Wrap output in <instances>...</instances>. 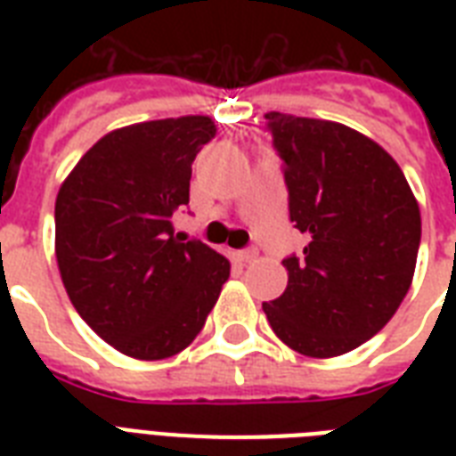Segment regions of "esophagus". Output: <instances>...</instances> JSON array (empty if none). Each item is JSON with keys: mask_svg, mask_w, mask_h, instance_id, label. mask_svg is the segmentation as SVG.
<instances>
[{"mask_svg": "<svg viewBox=\"0 0 456 456\" xmlns=\"http://www.w3.org/2000/svg\"><path fill=\"white\" fill-rule=\"evenodd\" d=\"M256 257H257V250L256 248L239 250V253H236V260H239V263H243V265H250V263H253V260H256Z\"/></svg>", "mask_w": 456, "mask_h": 456, "instance_id": "obj_1", "label": "esophagus"}]
</instances>
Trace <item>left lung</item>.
I'll return each mask as SVG.
<instances>
[{"label": "left lung", "mask_w": 456, "mask_h": 456, "mask_svg": "<svg viewBox=\"0 0 456 456\" xmlns=\"http://www.w3.org/2000/svg\"><path fill=\"white\" fill-rule=\"evenodd\" d=\"M265 118L307 246L286 257L289 286L263 310L291 350L338 357L381 331L410 291L419 203L400 165L362 132L277 110Z\"/></svg>", "instance_id": "left-lung-1"}]
</instances>
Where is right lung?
Wrapping results in <instances>:
<instances>
[{"label":"right lung","mask_w":456,"mask_h":456,"mask_svg":"<svg viewBox=\"0 0 456 456\" xmlns=\"http://www.w3.org/2000/svg\"><path fill=\"white\" fill-rule=\"evenodd\" d=\"M208 116L149 120L103 134L56 196V263L92 331L134 360H165L200 333L229 279V260L179 241L196 153L215 137Z\"/></svg>","instance_id":"add662e5"}]
</instances>
